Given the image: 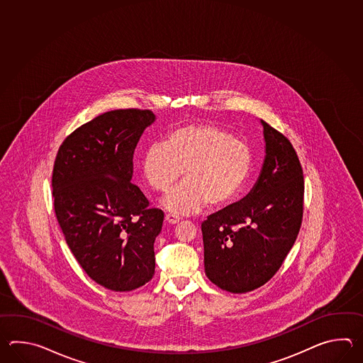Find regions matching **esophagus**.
I'll use <instances>...</instances> for the list:
<instances>
[{
	"mask_svg": "<svg viewBox=\"0 0 363 363\" xmlns=\"http://www.w3.org/2000/svg\"><path fill=\"white\" fill-rule=\"evenodd\" d=\"M164 220H166V223L177 224L179 223V220H180V219H179L178 216L167 214V216H164Z\"/></svg>",
	"mask_w": 363,
	"mask_h": 363,
	"instance_id": "34e87169",
	"label": "esophagus"
}]
</instances>
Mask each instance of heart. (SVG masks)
Masks as SVG:
<instances>
[{"label": "heart", "instance_id": "1", "mask_svg": "<svg viewBox=\"0 0 363 363\" xmlns=\"http://www.w3.org/2000/svg\"><path fill=\"white\" fill-rule=\"evenodd\" d=\"M253 155L247 141L214 123L183 124L164 135L141 157L140 171L145 184L157 193L167 192L163 208L175 216H188L208 203L227 206L235 200L252 171Z\"/></svg>", "mask_w": 363, "mask_h": 363}]
</instances>
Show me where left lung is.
Returning <instances> with one entry per match:
<instances>
[{
  "instance_id": "8db88e82",
  "label": "left lung",
  "mask_w": 363,
  "mask_h": 363,
  "mask_svg": "<svg viewBox=\"0 0 363 363\" xmlns=\"http://www.w3.org/2000/svg\"><path fill=\"white\" fill-rule=\"evenodd\" d=\"M264 160L252 191L201 224L205 274L231 294H247L280 269L300 231L303 174L286 136L263 122Z\"/></svg>"
}]
</instances>
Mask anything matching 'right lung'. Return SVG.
<instances>
[{"label": "right lung", "instance_id": "right-lung-1", "mask_svg": "<svg viewBox=\"0 0 363 363\" xmlns=\"http://www.w3.org/2000/svg\"><path fill=\"white\" fill-rule=\"evenodd\" d=\"M155 116L125 108L104 113L62 143L53 169L57 220L89 278L116 292L155 275V241L163 213L132 184L133 153Z\"/></svg>", "mask_w": 363, "mask_h": 363}]
</instances>
